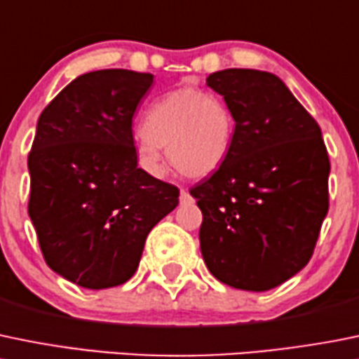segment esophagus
<instances>
[{
    "label": "esophagus",
    "mask_w": 359,
    "mask_h": 359,
    "mask_svg": "<svg viewBox=\"0 0 359 359\" xmlns=\"http://www.w3.org/2000/svg\"><path fill=\"white\" fill-rule=\"evenodd\" d=\"M191 201H193V196L189 194V191L180 189V203L186 205V203H191Z\"/></svg>",
    "instance_id": "34e87169"
}]
</instances>
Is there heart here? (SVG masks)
<instances>
[{
    "label": "heart",
    "mask_w": 359,
    "mask_h": 359,
    "mask_svg": "<svg viewBox=\"0 0 359 359\" xmlns=\"http://www.w3.org/2000/svg\"><path fill=\"white\" fill-rule=\"evenodd\" d=\"M233 133V114L221 96L180 87L149 107L137 154L149 173L161 175V147H166L170 161L182 175L201 179L226 161Z\"/></svg>",
    "instance_id": "obj_1"
}]
</instances>
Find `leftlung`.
<instances>
[{
    "label": "left lung",
    "mask_w": 359,
    "mask_h": 359,
    "mask_svg": "<svg viewBox=\"0 0 359 359\" xmlns=\"http://www.w3.org/2000/svg\"><path fill=\"white\" fill-rule=\"evenodd\" d=\"M235 119L226 161L189 191L203 214L200 247L222 284L268 291L309 263L328 214L321 128L273 73L208 75Z\"/></svg>",
    "instance_id": "1"
}]
</instances>
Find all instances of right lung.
Returning a JSON list of instances; mask_svg holds the SVG:
<instances>
[{
	"instance_id": "1",
	"label": "right lung",
	"mask_w": 359,
	"mask_h": 359,
	"mask_svg": "<svg viewBox=\"0 0 359 359\" xmlns=\"http://www.w3.org/2000/svg\"><path fill=\"white\" fill-rule=\"evenodd\" d=\"M154 75L98 69L45 107L27 156V212L45 263L86 290L133 277L149 231L179 189L138 168L133 116Z\"/></svg>"
}]
</instances>
